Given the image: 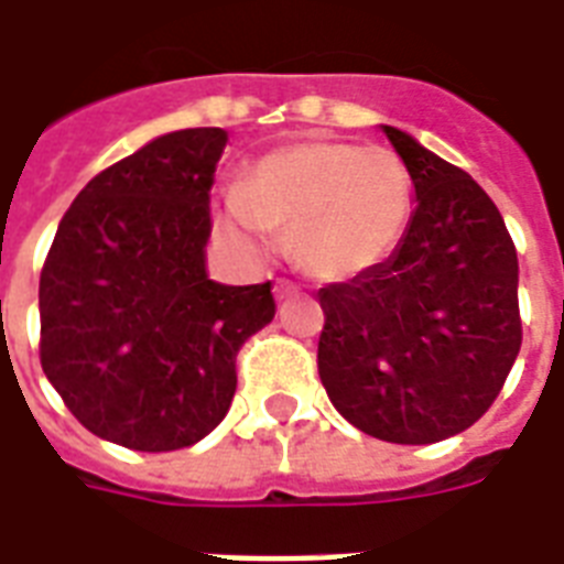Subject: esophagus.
I'll list each match as a JSON object with an SVG mask.
<instances>
[{"label":"esophagus","instance_id":"esophagus-1","mask_svg":"<svg viewBox=\"0 0 564 564\" xmlns=\"http://www.w3.org/2000/svg\"><path fill=\"white\" fill-rule=\"evenodd\" d=\"M293 293H295L293 283H286V281H278V283H274V295H278L281 302H283V299H286V295H293Z\"/></svg>","mask_w":564,"mask_h":564}]
</instances>
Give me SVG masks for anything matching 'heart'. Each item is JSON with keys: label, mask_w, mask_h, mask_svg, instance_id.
<instances>
[{"label": "heart", "mask_w": 564, "mask_h": 564, "mask_svg": "<svg viewBox=\"0 0 564 564\" xmlns=\"http://www.w3.org/2000/svg\"><path fill=\"white\" fill-rule=\"evenodd\" d=\"M414 210V174L399 153L332 139L271 150L223 196V223L250 253H271L278 229L295 265L323 283L380 269Z\"/></svg>", "instance_id": "obj_1"}]
</instances>
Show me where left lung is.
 Returning a JSON list of instances; mask_svg holds the SVG:
<instances>
[{
	"label": "left lung",
	"instance_id": "1",
	"mask_svg": "<svg viewBox=\"0 0 564 564\" xmlns=\"http://www.w3.org/2000/svg\"><path fill=\"white\" fill-rule=\"evenodd\" d=\"M380 129L414 174V220L380 269L317 293L319 380L359 432L435 444L477 423L508 380L522 344L520 265L471 174Z\"/></svg>",
	"mask_w": 564,
	"mask_h": 564
}]
</instances>
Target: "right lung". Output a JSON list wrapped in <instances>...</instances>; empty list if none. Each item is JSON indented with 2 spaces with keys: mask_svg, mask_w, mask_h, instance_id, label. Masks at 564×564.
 I'll return each instance as SVG.
<instances>
[{
  "mask_svg": "<svg viewBox=\"0 0 564 564\" xmlns=\"http://www.w3.org/2000/svg\"><path fill=\"white\" fill-rule=\"evenodd\" d=\"M229 135L177 129L96 174L39 283L42 368L84 429L120 447H193L229 414L235 356L274 319L271 283L208 278L210 184Z\"/></svg>",
  "mask_w": 564,
  "mask_h": 564,
  "instance_id": "right-lung-1",
  "label": "right lung"
}]
</instances>
